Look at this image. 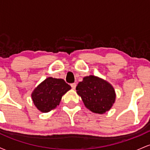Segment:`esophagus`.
I'll return each mask as SVG.
<instances>
[{
  "label": "esophagus",
  "mask_w": 150,
  "mask_h": 150,
  "mask_svg": "<svg viewBox=\"0 0 150 150\" xmlns=\"http://www.w3.org/2000/svg\"><path fill=\"white\" fill-rule=\"evenodd\" d=\"M70 86H71L72 89H75V87H76V86H77V85H76V83H72V84H71V85H70Z\"/></svg>",
  "instance_id": "obj_1"
}]
</instances>
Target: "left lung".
<instances>
[{"label": "left lung", "mask_w": 150, "mask_h": 150, "mask_svg": "<svg viewBox=\"0 0 150 150\" xmlns=\"http://www.w3.org/2000/svg\"><path fill=\"white\" fill-rule=\"evenodd\" d=\"M85 106L92 112L104 113L111 108L116 99L113 87L106 81L89 75L76 87Z\"/></svg>", "instance_id": "1"}]
</instances>
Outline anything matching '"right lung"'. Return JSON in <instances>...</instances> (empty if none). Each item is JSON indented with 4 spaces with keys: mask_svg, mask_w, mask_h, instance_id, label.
I'll list each match as a JSON object with an SVG mask.
<instances>
[{
    "mask_svg": "<svg viewBox=\"0 0 150 150\" xmlns=\"http://www.w3.org/2000/svg\"><path fill=\"white\" fill-rule=\"evenodd\" d=\"M70 89L63 79L48 77L32 92V100L39 111L49 112L59 104L62 96Z\"/></svg>",
    "mask_w": 150,
    "mask_h": 150,
    "instance_id": "add662e5",
    "label": "right lung"
}]
</instances>
